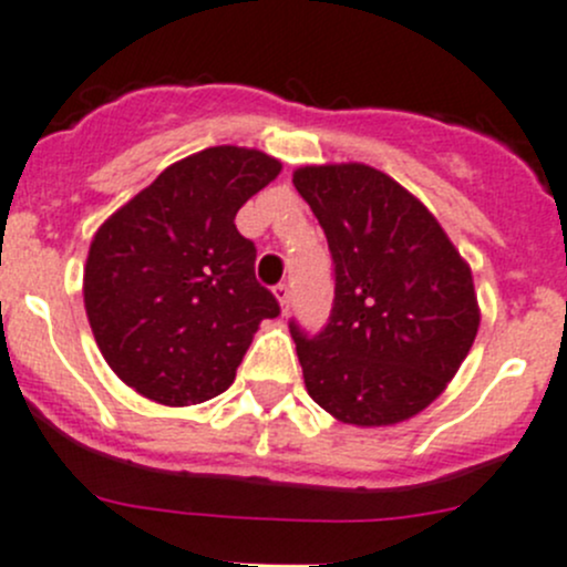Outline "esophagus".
Here are the masks:
<instances>
[{"label": "esophagus", "mask_w": 567, "mask_h": 567, "mask_svg": "<svg viewBox=\"0 0 567 567\" xmlns=\"http://www.w3.org/2000/svg\"><path fill=\"white\" fill-rule=\"evenodd\" d=\"M274 296H277L279 307H282V312H288L290 309V285L288 282H279L277 288H274Z\"/></svg>", "instance_id": "1"}]
</instances>
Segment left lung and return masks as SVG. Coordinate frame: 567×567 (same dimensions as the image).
<instances>
[{
    "mask_svg": "<svg viewBox=\"0 0 567 567\" xmlns=\"http://www.w3.org/2000/svg\"><path fill=\"white\" fill-rule=\"evenodd\" d=\"M293 184L333 268L329 323L307 333L290 320L309 396L344 424L413 419L478 333L470 266L426 206L369 165H309Z\"/></svg>",
    "mask_w": 567,
    "mask_h": 567,
    "instance_id": "obj_1",
    "label": "left lung"
}]
</instances>
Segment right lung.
Wrapping results in <instances>:
<instances>
[{
    "label": "right lung",
    "mask_w": 567,
    "mask_h": 567,
    "mask_svg": "<svg viewBox=\"0 0 567 567\" xmlns=\"http://www.w3.org/2000/svg\"><path fill=\"white\" fill-rule=\"evenodd\" d=\"M279 168L255 148H204L97 230L83 303L100 353L130 389L184 408L234 383L260 320L279 315L234 219Z\"/></svg>",
    "instance_id": "add662e5"
}]
</instances>
